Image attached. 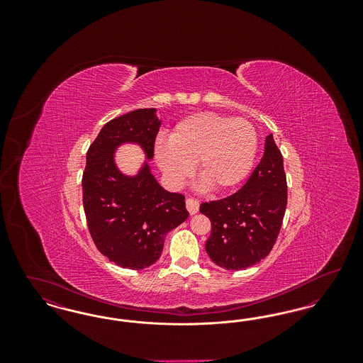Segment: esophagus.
Instances as JSON below:
<instances>
[{"instance_id": "1", "label": "esophagus", "mask_w": 363, "mask_h": 363, "mask_svg": "<svg viewBox=\"0 0 363 363\" xmlns=\"http://www.w3.org/2000/svg\"><path fill=\"white\" fill-rule=\"evenodd\" d=\"M186 209L189 211L190 215H194L199 212V201L194 199H186Z\"/></svg>"}]
</instances>
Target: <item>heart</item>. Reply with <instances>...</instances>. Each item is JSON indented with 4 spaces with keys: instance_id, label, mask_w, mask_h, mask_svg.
Wrapping results in <instances>:
<instances>
[{
    "instance_id": "1",
    "label": "heart",
    "mask_w": 363,
    "mask_h": 363,
    "mask_svg": "<svg viewBox=\"0 0 363 363\" xmlns=\"http://www.w3.org/2000/svg\"><path fill=\"white\" fill-rule=\"evenodd\" d=\"M257 145V132L250 122L206 111L177 122L169 144L157 143L154 156L172 185H181L196 163L197 175L208 189L225 191L249 174Z\"/></svg>"
}]
</instances>
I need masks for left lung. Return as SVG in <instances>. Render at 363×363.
Here are the masks:
<instances>
[{"label": "left lung", "instance_id": "1", "mask_svg": "<svg viewBox=\"0 0 363 363\" xmlns=\"http://www.w3.org/2000/svg\"><path fill=\"white\" fill-rule=\"evenodd\" d=\"M264 148L257 167L241 189L200 206L212 225L206 242L208 256L228 271L245 269L265 259L283 223L287 207L283 156L272 135L265 138Z\"/></svg>", "mask_w": 363, "mask_h": 363}]
</instances>
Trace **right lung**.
<instances>
[{"mask_svg": "<svg viewBox=\"0 0 363 363\" xmlns=\"http://www.w3.org/2000/svg\"><path fill=\"white\" fill-rule=\"evenodd\" d=\"M160 128L156 108H138L107 122L86 152L83 206L92 241L118 267L143 269L160 257L169 231L185 222V197L163 189L148 160ZM138 143L147 160L136 176L116 167L115 151Z\"/></svg>", "mask_w": 363, "mask_h": 363, "instance_id": "add662e5", "label": "right lung"}]
</instances>
